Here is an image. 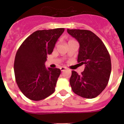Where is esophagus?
Segmentation results:
<instances>
[{
    "instance_id": "34e87169",
    "label": "esophagus",
    "mask_w": 124,
    "mask_h": 124,
    "mask_svg": "<svg viewBox=\"0 0 124 124\" xmlns=\"http://www.w3.org/2000/svg\"><path fill=\"white\" fill-rule=\"evenodd\" d=\"M66 69H67V68H66V67H61V71H65V70Z\"/></svg>"
}]
</instances>
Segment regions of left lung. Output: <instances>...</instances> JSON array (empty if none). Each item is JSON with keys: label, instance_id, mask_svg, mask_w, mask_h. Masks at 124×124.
<instances>
[{"label": "left lung", "instance_id": "1", "mask_svg": "<svg viewBox=\"0 0 124 124\" xmlns=\"http://www.w3.org/2000/svg\"><path fill=\"white\" fill-rule=\"evenodd\" d=\"M80 44L77 62L85 64L84 71L78 74L72 71L70 85L76 94L83 98H95L106 88L112 65L109 53L102 41L88 30L67 29Z\"/></svg>", "mask_w": 124, "mask_h": 124}]
</instances>
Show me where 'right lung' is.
<instances>
[{"mask_svg":"<svg viewBox=\"0 0 124 124\" xmlns=\"http://www.w3.org/2000/svg\"><path fill=\"white\" fill-rule=\"evenodd\" d=\"M64 30L57 28L35 31L23 41L17 50L14 65L16 80L22 93L29 99L42 100L54 92L61 70L47 69L44 63Z\"/></svg>","mask_w":124,"mask_h":124,"instance_id":"right-lung-1","label":"right lung"}]
</instances>
